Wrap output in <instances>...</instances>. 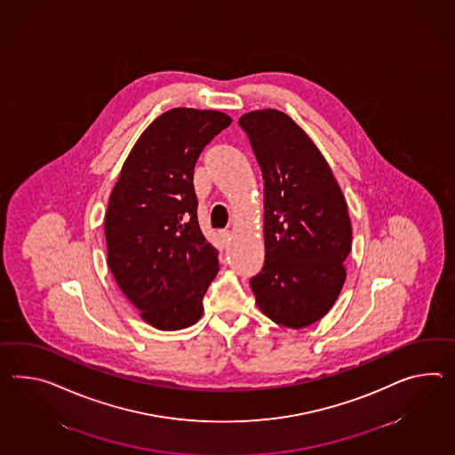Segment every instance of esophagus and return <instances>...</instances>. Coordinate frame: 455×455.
Instances as JSON below:
<instances>
[{"label": "esophagus", "instance_id": "obj_1", "mask_svg": "<svg viewBox=\"0 0 455 455\" xmlns=\"http://www.w3.org/2000/svg\"><path fill=\"white\" fill-rule=\"evenodd\" d=\"M220 236H222L223 240H230V236H232V232L230 230H220Z\"/></svg>", "mask_w": 455, "mask_h": 455}]
</instances>
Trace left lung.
Returning a JSON list of instances; mask_svg holds the SVG:
<instances>
[{
	"label": "left lung",
	"mask_w": 455,
	"mask_h": 455,
	"mask_svg": "<svg viewBox=\"0 0 455 455\" xmlns=\"http://www.w3.org/2000/svg\"><path fill=\"white\" fill-rule=\"evenodd\" d=\"M265 180V267L250 279L271 321L302 329L322 319L344 286L352 222L342 188L309 134L283 111L240 116Z\"/></svg>",
	"instance_id": "left-lung-1"
}]
</instances>
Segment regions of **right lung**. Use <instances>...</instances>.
<instances>
[{
  "label": "right lung",
  "instance_id": "1",
  "mask_svg": "<svg viewBox=\"0 0 455 455\" xmlns=\"http://www.w3.org/2000/svg\"><path fill=\"white\" fill-rule=\"evenodd\" d=\"M232 118L172 108L134 143L105 213L107 263L143 321L159 331L194 325L219 273V253L197 222L194 167Z\"/></svg>",
  "mask_w": 455,
  "mask_h": 455
}]
</instances>
